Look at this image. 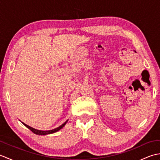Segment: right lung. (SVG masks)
<instances>
[{
  "label": "right lung",
  "instance_id": "obj_1",
  "mask_svg": "<svg viewBox=\"0 0 160 160\" xmlns=\"http://www.w3.org/2000/svg\"><path fill=\"white\" fill-rule=\"evenodd\" d=\"M67 121H68V120H67L65 122H64V124H62V125L60 126V127H58V128H54V129H53V130H50V131H39V130H37V129L33 128H32V127H29V126H28V125L24 124L23 122H22V124H23L24 125H25L27 128H28L29 129V130H31V131L33 132V133H35V134H36V135H47V134H52V133H53V132H57L58 131H59L60 129L64 127V126L66 124Z\"/></svg>",
  "mask_w": 160,
  "mask_h": 160
}]
</instances>
